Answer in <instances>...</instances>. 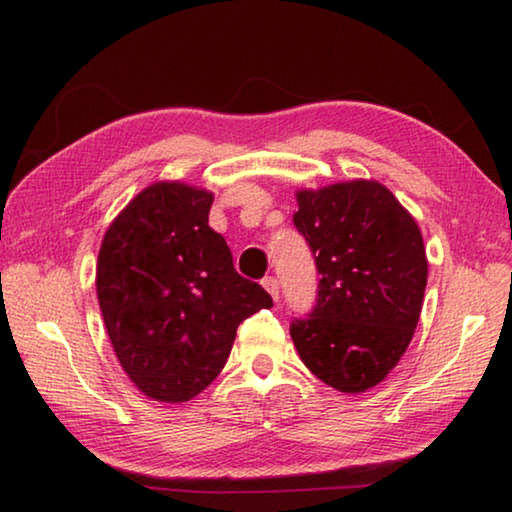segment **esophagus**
Segmentation results:
<instances>
[{
  "label": "esophagus",
  "instance_id": "1",
  "mask_svg": "<svg viewBox=\"0 0 512 512\" xmlns=\"http://www.w3.org/2000/svg\"><path fill=\"white\" fill-rule=\"evenodd\" d=\"M262 284H264V289H266L268 293H271V298H273V300H277V298H280V282H277L273 275H268V277H264V280H262Z\"/></svg>",
  "mask_w": 512,
  "mask_h": 512
}]
</instances>
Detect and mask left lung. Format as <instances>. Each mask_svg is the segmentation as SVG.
I'll list each match as a JSON object with an SVG mask.
<instances>
[{"label": "left lung", "mask_w": 512, "mask_h": 512, "mask_svg": "<svg viewBox=\"0 0 512 512\" xmlns=\"http://www.w3.org/2000/svg\"><path fill=\"white\" fill-rule=\"evenodd\" d=\"M293 225L314 253L316 305L291 320L300 359L327 386L363 393L409 348L427 255L418 223L375 180L298 192Z\"/></svg>", "instance_id": "1"}]
</instances>
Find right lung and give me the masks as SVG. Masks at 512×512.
<instances>
[{"label": "right lung", "instance_id": "obj_1", "mask_svg": "<svg viewBox=\"0 0 512 512\" xmlns=\"http://www.w3.org/2000/svg\"><path fill=\"white\" fill-rule=\"evenodd\" d=\"M212 201L205 189L155 183L112 221L99 250L103 323L121 368L151 400L187 402L205 391L237 327L273 307L207 225Z\"/></svg>", "mask_w": 512, "mask_h": 512}]
</instances>
